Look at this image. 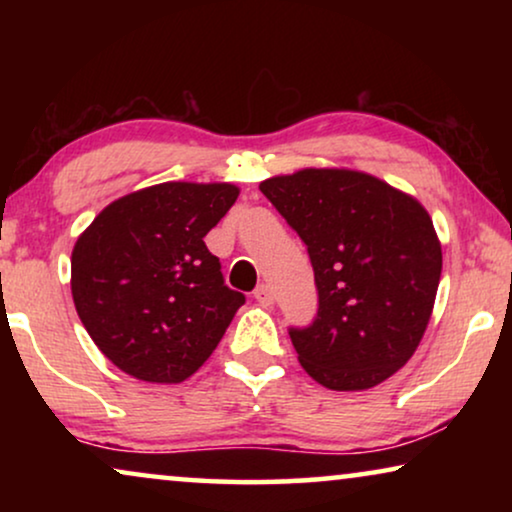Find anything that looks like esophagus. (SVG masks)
Instances as JSON below:
<instances>
[{
    "instance_id": "1",
    "label": "esophagus",
    "mask_w": 512,
    "mask_h": 512,
    "mask_svg": "<svg viewBox=\"0 0 512 512\" xmlns=\"http://www.w3.org/2000/svg\"><path fill=\"white\" fill-rule=\"evenodd\" d=\"M254 298H256L258 303H261L263 307H270L272 303H275V296H272V289H270L268 284L258 286V289L254 291Z\"/></svg>"
}]
</instances>
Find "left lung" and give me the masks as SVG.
Instances as JSON below:
<instances>
[{"label":"left lung","instance_id":"8db88e82","mask_svg":"<svg viewBox=\"0 0 512 512\" xmlns=\"http://www.w3.org/2000/svg\"><path fill=\"white\" fill-rule=\"evenodd\" d=\"M307 244L317 319L291 328L305 373L333 391L377 387L429 326L443 251L422 202L345 167H305L258 186Z\"/></svg>","mask_w":512,"mask_h":512}]
</instances>
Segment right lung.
<instances>
[{
  "mask_svg": "<svg viewBox=\"0 0 512 512\" xmlns=\"http://www.w3.org/2000/svg\"><path fill=\"white\" fill-rule=\"evenodd\" d=\"M233 184L165 181L102 209L72 251V298L100 352L137 380L177 384L209 359L240 291L205 237L235 205Z\"/></svg>",
  "mask_w": 512,
  "mask_h": 512,
  "instance_id": "add662e5",
  "label": "right lung"
}]
</instances>
